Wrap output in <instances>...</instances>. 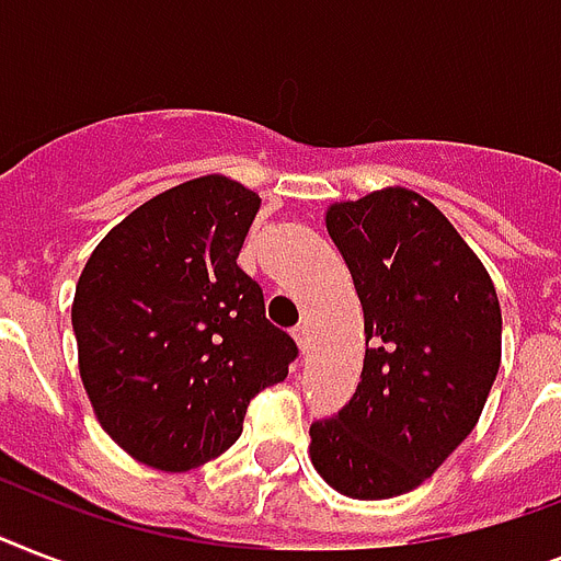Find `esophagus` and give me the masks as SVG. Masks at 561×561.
I'll return each instance as SVG.
<instances>
[{"instance_id": "esophagus-1", "label": "esophagus", "mask_w": 561, "mask_h": 561, "mask_svg": "<svg viewBox=\"0 0 561 561\" xmlns=\"http://www.w3.org/2000/svg\"><path fill=\"white\" fill-rule=\"evenodd\" d=\"M290 334H294V341H297L299 352H306L308 350V325H294V329H290Z\"/></svg>"}]
</instances>
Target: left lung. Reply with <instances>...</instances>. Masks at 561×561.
I'll use <instances>...</instances> for the list:
<instances>
[{
	"label": "left lung",
	"mask_w": 561,
	"mask_h": 561,
	"mask_svg": "<svg viewBox=\"0 0 561 561\" xmlns=\"http://www.w3.org/2000/svg\"><path fill=\"white\" fill-rule=\"evenodd\" d=\"M325 229L364 306L358 390L311 425V462L341 495L383 501L434 474L474 431L501 367V302L474 250L401 186L332 203Z\"/></svg>",
	"instance_id": "left-lung-1"
}]
</instances>
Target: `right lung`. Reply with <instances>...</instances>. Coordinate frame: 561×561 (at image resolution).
I'll return each mask as SVG.
<instances>
[{
    "label": "right lung",
    "instance_id": "add662e5",
    "mask_svg": "<svg viewBox=\"0 0 561 561\" xmlns=\"http://www.w3.org/2000/svg\"><path fill=\"white\" fill-rule=\"evenodd\" d=\"M259 206L224 174L186 180L130 211L83 264L72 302L83 390L110 439L151 469L220 457L250 399L297 358L236 262Z\"/></svg>",
    "mask_w": 561,
    "mask_h": 561
}]
</instances>
